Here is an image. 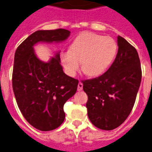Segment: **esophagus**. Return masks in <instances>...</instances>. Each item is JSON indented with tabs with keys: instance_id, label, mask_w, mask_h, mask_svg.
<instances>
[{
	"instance_id": "obj_1",
	"label": "esophagus",
	"mask_w": 152,
	"mask_h": 152,
	"mask_svg": "<svg viewBox=\"0 0 152 152\" xmlns=\"http://www.w3.org/2000/svg\"><path fill=\"white\" fill-rule=\"evenodd\" d=\"M83 88V85L81 82H79L78 85H77V91H81Z\"/></svg>"
}]
</instances>
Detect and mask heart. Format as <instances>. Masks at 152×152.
<instances>
[{"instance_id":"heart-1","label":"heart","mask_w":152,"mask_h":152,"mask_svg":"<svg viewBox=\"0 0 152 152\" xmlns=\"http://www.w3.org/2000/svg\"><path fill=\"white\" fill-rule=\"evenodd\" d=\"M117 43L110 36L92 32H83L74 39L70 50L61 53V61L65 73L75 77L80 68L89 77L105 73L116 58Z\"/></svg>"}]
</instances>
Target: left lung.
<instances>
[{
  "instance_id": "obj_1",
  "label": "left lung",
  "mask_w": 152,
  "mask_h": 152,
  "mask_svg": "<svg viewBox=\"0 0 152 152\" xmlns=\"http://www.w3.org/2000/svg\"><path fill=\"white\" fill-rule=\"evenodd\" d=\"M117 45L118 52L108 71L82 81L88 95V118L101 130H113L126 120L141 85V63L136 49L120 36Z\"/></svg>"
}]
</instances>
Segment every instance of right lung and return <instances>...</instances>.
I'll return each mask as SVG.
<instances>
[{
	"mask_svg": "<svg viewBox=\"0 0 152 152\" xmlns=\"http://www.w3.org/2000/svg\"><path fill=\"white\" fill-rule=\"evenodd\" d=\"M67 29L39 30L18 46L15 53L12 87L18 106L28 124L42 131L54 130L64 122V105L77 91L78 81L65 75L60 52L47 62L36 56L39 42H61Z\"/></svg>",
	"mask_w": 152,
	"mask_h": 152,
	"instance_id": "right-lung-1",
	"label": "right lung"
}]
</instances>
